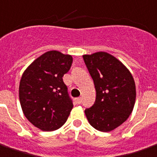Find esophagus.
Instances as JSON below:
<instances>
[{
	"label": "esophagus",
	"instance_id": "obj_1",
	"mask_svg": "<svg viewBox=\"0 0 157 157\" xmlns=\"http://www.w3.org/2000/svg\"><path fill=\"white\" fill-rule=\"evenodd\" d=\"M81 100H81V97L76 98V99H75V101H76V103L77 104V105H80V104H81Z\"/></svg>",
	"mask_w": 157,
	"mask_h": 157
}]
</instances>
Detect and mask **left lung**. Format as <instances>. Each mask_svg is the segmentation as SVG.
<instances>
[{
    "label": "left lung",
    "mask_w": 157,
    "mask_h": 157,
    "mask_svg": "<svg viewBox=\"0 0 157 157\" xmlns=\"http://www.w3.org/2000/svg\"><path fill=\"white\" fill-rule=\"evenodd\" d=\"M94 81L96 99L85 110L90 124L101 132H110L126 121L136 100V86L129 70L105 52L83 55Z\"/></svg>",
    "instance_id": "left-lung-1"
}]
</instances>
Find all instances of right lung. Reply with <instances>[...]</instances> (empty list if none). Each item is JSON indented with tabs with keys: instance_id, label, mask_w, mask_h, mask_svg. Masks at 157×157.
Segmentation results:
<instances>
[{
	"instance_id": "right-lung-1",
	"label": "right lung",
	"mask_w": 157,
	"mask_h": 157,
	"mask_svg": "<svg viewBox=\"0 0 157 157\" xmlns=\"http://www.w3.org/2000/svg\"><path fill=\"white\" fill-rule=\"evenodd\" d=\"M71 63V55L48 51L34 60L21 76L19 96L23 113L42 131L60 128L72 109L63 80Z\"/></svg>"
}]
</instances>
